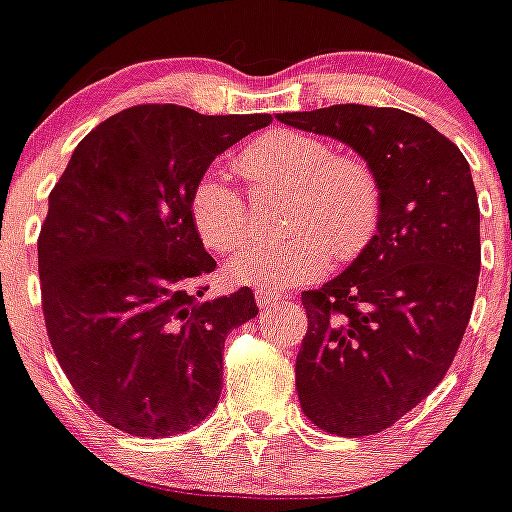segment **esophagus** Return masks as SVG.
<instances>
[{
	"label": "esophagus",
	"mask_w": 512,
	"mask_h": 512,
	"mask_svg": "<svg viewBox=\"0 0 512 512\" xmlns=\"http://www.w3.org/2000/svg\"><path fill=\"white\" fill-rule=\"evenodd\" d=\"M280 294H275V292H265V289H257L255 292V302H257V307L262 309V312H265V309H270L272 304H277L280 302Z\"/></svg>",
	"instance_id": "34e87169"
}]
</instances>
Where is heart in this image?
<instances>
[{"mask_svg": "<svg viewBox=\"0 0 512 512\" xmlns=\"http://www.w3.org/2000/svg\"><path fill=\"white\" fill-rule=\"evenodd\" d=\"M235 168L252 190L285 193L272 245H252L232 257V285L277 292L317 277L329 255L352 260L374 237L381 218V188L359 158L337 156L327 141L292 128H275L237 153ZM190 223L208 250H237L250 237V213L240 190L220 173H208L190 193Z\"/></svg>", "mask_w": 512, "mask_h": 512, "instance_id": "heart-1", "label": "heart"}]
</instances>
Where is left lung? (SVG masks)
<instances>
[{
	"mask_svg": "<svg viewBox=\"0 0 512 512\" xmlns=\"http://www.w3.org/2000/svg\"><path fill=\"white\" fill-rule=\"evenodd\" d=\"M364 158L381 188L369 245L342 275L302 292L309 327L297 394L317 428L371 436L426 399L458 352L480 272L471 165L431 123L359 103L280 113Z\"/></svg>",
	"mask_w": 512,
	"mask_h": 512,
	"instance_id": "obj_1",
	"label": "left lung"
}]
</instances>
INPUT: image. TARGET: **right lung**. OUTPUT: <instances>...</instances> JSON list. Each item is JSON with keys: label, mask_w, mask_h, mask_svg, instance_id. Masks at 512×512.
I'll return each mask as SVG.
<instances>
[{"label": "right lung", "mask_w": 512, "mask_h": 512, "mask_svg": "<svg viewBox=\"0 0 512 512\" xmlns=\"http://www.w3.org/2000/svg\"><path fill=\"white\" fill-rule=\"evenodd\" d=\"M272 116L133 106L76 146L39 235L46 332L76 394L131 436L203 421L223 389L230 329L257 317L242 287L205 299L215 270L190 193L215 158Z\"/></svg>", "instance_id": "1"}]
</instances>
